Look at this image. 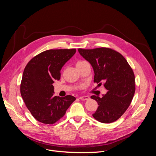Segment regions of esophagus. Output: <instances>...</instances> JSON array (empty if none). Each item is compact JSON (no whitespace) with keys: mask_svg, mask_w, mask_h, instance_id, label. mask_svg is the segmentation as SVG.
Listing matches in <instances>:
<instances>
[{"mask_svg":"<svg viewBox=\"0 0 156 156\" xmlns=\"http://www.w3.org/2000/svg\"><path fill=\"white\" fill-rule=\"evenodd\" d=\"M79 99L81 100H88L90 98L88 96H81L79 97Z\"/></svg>","mask_w":156,"mask_h":156,"instance_id":"obj_1","label":"esophagus"}]
</instances>
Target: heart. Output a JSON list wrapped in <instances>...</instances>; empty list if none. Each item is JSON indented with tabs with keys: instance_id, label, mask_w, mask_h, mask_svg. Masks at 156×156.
Instances as JSON below:
<instances>
[{
	"instance_id": "heart-1",
	"label": "heart",
	"mask_w": 156,
	"mask_h": 156,
	"mask_svg": "<svg viewBox=\"0 0 156 156\" xmlns=\"http://www.w3.org/2000/svg\"><path fill=\"white\" fill-rule=\"evenodd\" d=\"M85 62H87L86 61H83V60H81V61H79V62H77V66H79V65H81V64H84V63H85Z\"/></svg>"
}]
</instances>
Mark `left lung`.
Segmentation results:
<instances>
[{"label": "left lung", "mask_w": 156, "mask_h": 156, "mask_svg": "<svg viewBox=\"0 0 156 156\" xmlns=\"http://www.w3.org/2000/svg\"><path fill=\"white\" fill-rule=\"evenodd\" d=\"M78 51L91 64L94 72V81H105L104 87L108 90L101 98L91 96L99 105L93 117L105 124L116 121L133 100L135 91L133 69L123 56L111 49H78Z\"/></svg>", "instance_id": "1"}]
</instances>
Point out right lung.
Returning a JSON list of instances; mask_svg holds the SVG:
<instances>
[{
    "instance_id": "1",
    "label": "right lung",
    "mask_w": 156,
    "mask_h": 156,
    "mask_svg": "<svg viewBox=\"0 0 156 156\" xmlns=\"http://www.w3.org/2000/svg\"><path fill=\"white\" fill-rule=\"evenodd\" d=\"M76 49H50L32 58L24 69L21 95L32 115L41 123L53 124L63 117L75 100L72 96H54L55 80H60L63 66Z\"/></svg>"
}]
</instances>
